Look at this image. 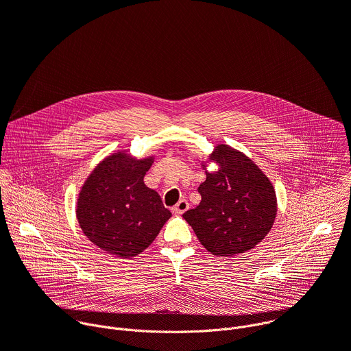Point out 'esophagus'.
Masks as SVG:
<instances>
[{"mask_svg":"<svg viewBox=\"0 0 351 351\" xmlns=\"http://www.w3.org/2000/svg\"><path fill=\"white\" fill-rule=\"evenodd\" d=\"M187 208H189V203L186 202L184 198H182L180 202L172 208V211L176 214V215H180V214H183V213H186L187 211Z\"/></svg>","mask_w":351,"mask_h":351,"instance_id":"obj_1","label":"esophagus"}]
</instances>
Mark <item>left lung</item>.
<instances>
[{"instance_id": "1", "label": "left lung", "mask_w": 351, "mask_h": 351, "mask_svg": "<svg viewBox=\"0 0 351 351\" xmlns=\"http://www.w3.org/2000/svg\"><path fill=\"white\" fill-rule=\"evenodd\" d=\"M210 160L219 167L198 186L202 203L183 214L210 253L229 257L254 248L271 230L276 194L263 171L237 149L217 145Z\"/></svg>"}]
</instances>
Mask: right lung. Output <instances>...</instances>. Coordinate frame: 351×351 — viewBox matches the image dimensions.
<instances>
[{
	"mask_svg": "<svg viewBox=\"0 0 351 351\" xmlns=\"http://www.w3.org/2000/svg\"><path fill=\"white\" fill-rule=\"evenodd\" d=\"M153 158L136 160L117 153L87 178L76 215L83 233L106 252L130 258L154 241L171 211L143 179Z\"/></svg>",
	"mask_w": 351,
	"mask_h": 351,
	"instance_id": "1",
	"label": "right lung"
}]
</instances>
